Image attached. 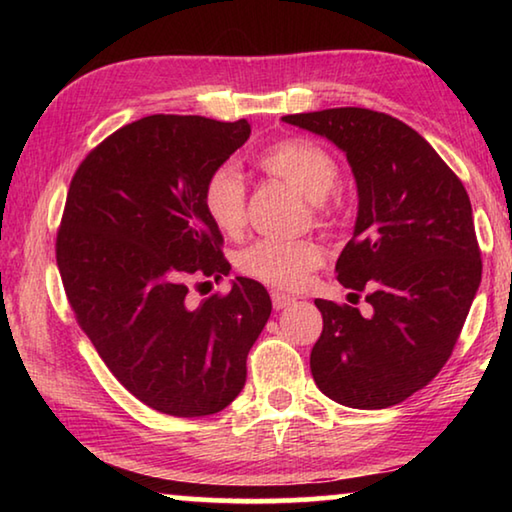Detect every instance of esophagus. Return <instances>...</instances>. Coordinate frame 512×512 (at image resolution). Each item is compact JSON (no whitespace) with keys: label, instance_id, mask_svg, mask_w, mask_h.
<instances>
[{"label":"esophagus","instance_id":"1","mask_svg":"<svg viewBox=\"0 0 512 512\" xmlns=\"http://www.w3.org/2000/svg\"><path fill=\"white\" fill-rule=\"evenodd\" d=\"M271 300H273V309H277V311L284 309V307H289V305H293V302H296L291 296H284V293H277V291L271 293Z\"/></svg>","mask_w":512,"mask_h":512}]
</instances>
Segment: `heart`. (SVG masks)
Returning <instances> with one entry per match:
<instances>
[{
  "instance_id": "1",
  "label": "heart",
  "mask_w": 512,
  "mask_h": 512,
  "mask_svg": "<svg viewBox=\"0 0 512 512\" xmlns=\"http://www.w3.org/2000/svg\"><path fill=\"white\" fill-rule=\"evenodd\" d=\"M259 167L271 176L284 180L309 203H323L339 185V164L323 146L291 137L275 142L259 153ZM203 210L216 230L223 235H239L246 223V187L235 164H221L203 185ZM316 221L323 223L325 214L316 205ZM323 253L314 241H273L262 239L244 248L237 257V268L246 277L266 287L293 291L305 284L307 275L320 264Z\"/></svg>"
}]
</instances>
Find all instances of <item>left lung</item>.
<instances>
[{"instance_id": "8db88e82", "label": "left lung", "mask_w": 512, "mask_h": 512, "mask_svg": "<svg viewBox=\"0 0 512 512\" xmlns=\"http://www.w3.org/2000/svg\"><path fill=\"white\" fill-rule=\"evenodd\" d=\"M282 121L339 146L359 194L336 275L350 296L366 291L370 314L316 300L323 334L311 375L350 409L400 404L452 357L481 284L470 196L420 133L384 112L329 108Z\"/></svg>"}]
</instances>
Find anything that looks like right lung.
I'll list each match as a JSON object with an SVG mask.
<instances>
[{
  "mask_svg": "<svg viewBox=\"0 0 512 512\" xmlns=\"http://www.w3.org/2000/svg\"><path fill=\"white\" fill-rule=\"evenodd\" d=\"M248 137L246 119L142 117L92 149L67 192L56 262L76 320L128 393L176 418L235 400L271 316L248 277L187 302L189 277L230 273L201 194Z\"/></svg>",
  "mask_w": 512,
  "mask_h": 512,
  "instance_id": "right-lung-1",
  "label": "right lung"
}]
</instances>
